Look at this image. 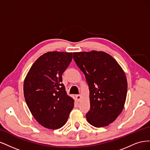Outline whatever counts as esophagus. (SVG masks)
<instances>
[{"instance_id":"obj_1","label":"esophagus","mask_w":150,"mask_h":150,"mask_svg":"<svg viewBox=\"0 0 150 150\" xmlns=\"http://www.w3.org/2000/svg\"><path fill=\"white\" fill-rule=\"evenodd\" d=\"M76 100H77V101H79L81 100V95H76Z\"/></svg>"}]
</instances>
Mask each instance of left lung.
<instances>
[{
  "label": "left lung",
  "mask_w": 150,
  "mask_h": 150,
  "mask_svg": "<svg viewBox=\"0 0 150 150\" xmlns=\"http://www.w3.org/2000/svg\"><path fill=\"white\" fill-rule=\"evenodd\" d=\"M74 59L85 76L90 90L87 122L107 127L122 113L127 94V80L118 62L104 52H74Z\"/></svg>",
  "instance_id": "1"
}]
</instances>
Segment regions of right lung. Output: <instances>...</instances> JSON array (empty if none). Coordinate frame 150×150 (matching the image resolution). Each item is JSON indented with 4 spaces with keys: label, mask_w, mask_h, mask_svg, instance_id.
<instances>
[{
    "label": "right lung",
    "mask_w": 150,
    "mask_h": 150,
    "mask_svg": "<svg viewBox=\"0 0 150 150\" xmlns=\"http://www.w3.org/2000/svg\"><path fill=\"white\" fill-rule=\"evenodd\" d=\"M71 60V52L45 53L33 63L24 80L26 103L37 122L46 128L62 127L74 108V100L62 83Z\"/></svg>",
    "instance_id": "add662e5"
}]
</instances>
